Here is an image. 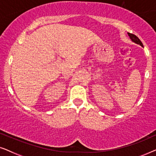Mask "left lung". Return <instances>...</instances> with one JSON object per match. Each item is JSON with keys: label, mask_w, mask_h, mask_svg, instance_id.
I'll return each instance as SVG.
<instances>
[{"label": "left lung", "mask_w": 156, "mask_h": 156, "mask_svg": "<svg viewBox=\"0 0 156 156\" xmlns=\"http://www.w3.org/2000/svg\"><path fill=\"white\" fill-rule=\"evenodd\" d=\"M128 35H129L130 39H131L133 42H135V43L138 44H140L141 47H144L141 41H140V40H139V38H138L137 36H136L135 35H133V34H131L129 33H128Z\"/></svg>", "instance_id": "1"}]
</instances>
